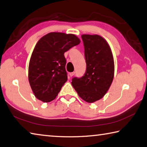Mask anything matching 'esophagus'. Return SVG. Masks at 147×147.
<instances>
[{"instance_id":"34e87169","label":"esophagus","mask_w":147,"mask_h":147,"mask_svg":"<svg viewBox=\"0 0 147 147\" xmlns=\"http://www.w3.org/2000/svg\"><path fill=\"white\" fill-rule=\"evenodd\" d=\"M69 74L70 77H72V76H73L74 75V72H73V73H70Z\"/></svg>"}]
</instances>
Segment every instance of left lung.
Here are the masks:
<instances>
[{
    "label": "left lung",
    "mask_w": 147,
    "mask_h": 147,
    "mask_svg": "<svg viewBox=\"0 0 147 147\" xmlns=\"http://www.w3.org/2000/svg\"><path fill=\"white\" fill-rule=\"evenodd\" d=\"M87 69L84 76L74 77L71 84L85 101L96 102L104 97L114 77V60L107 41L99 35L82 36Z\"/></svg>",
    "instance_id": "obj_1"
}]
</instances>
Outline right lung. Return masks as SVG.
Here are the masks:
<instances>
[{
    "instance_id": "add662e5",
    "label": "right lung",
    "mask_w": 147,
    "mask_h": 147,
    "mask_svg": "<svg viewBox=\"0 0 147 147\" xmlns=\"http://www.w3.org/2000/svg\"><path fill=\"white\" fill-rule=\"evenodd\" d=\"M74 34L50 32L40 39L32 53L28 81L36 98L48 102L56 98L67 76L64 53L79 45Z\"/></svg>"
}]
</instances>
